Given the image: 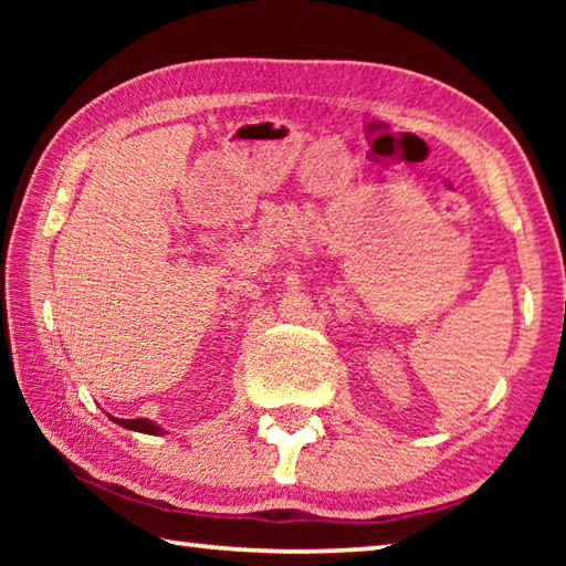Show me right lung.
I'll use <instances>...</instances> for the list:
<instances>
[{
	"label": "right lung",
	"mask_w": 566,
	"mask_h": 566,
	"mask_svg": "<svg viewBox=\"0 0 566 566\" xmlns=\"http://www.w3.org/2000/svg\"><path fill=\"white\" fill-rule=\"evenodd\" d=\"M117 424L127 427V429H134V432H147V434H165V429H161L159 424H155V421H149V419H119Z\"/></svg>",
	"instance_id": "obj_1"
}]
</instances>
